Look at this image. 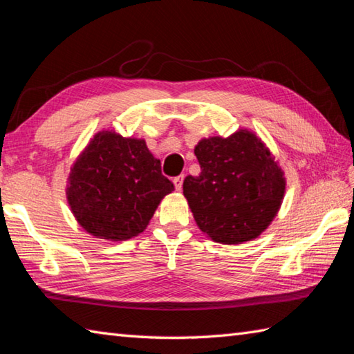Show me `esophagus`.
I'll use <instances>...</instances> for the list:
<instances>
[{"instance_id":"esophagus-1","label":"esophagus","mask_w":354,"mask_h":354,"mask_svg":"<svg viewBox=\"0 0 354 354\" xmlns=\"http://www.w3.org/2000/svg\"><path fill=\"white\" fill-rule=\"evenodd\" d=\"M183 183H184V175H179V176H176L175 179H173V184H175V189L178 192L183 190Z\"/></svg>"}]
</instances>
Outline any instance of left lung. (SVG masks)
<instances>
[{
	"label": "left lung",
	"mask_w": 354,
	"mask_h": 354,
	"mask_svg": "<svg viewBox=\"0 0 354 354\" xmlns=\"http://www.w3.org/2000/svg\"><path fill=\"white\" fill-rule=\"evenodd\" d=\"M201 175L184 179V196L199 230L237 245L259 237L272 222L286 190L283 170L257 135L239 129L194 147Z\"/></svg>",
	"instance_id": "1"
}]
</instances>
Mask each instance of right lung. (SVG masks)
I'll list each match as a JSON object with an SVG mask.
<instances>
[{
    "instance_id": "obj_1",
    "label": "right lung",
    "mask_w": 354,
    "mask_h": 354,
    "mask_svg": "<svg viewBox=\"0 0 354 354\" xmlns=\"http://www.w3.org/2000/svg\"><path fill=\"white\" fill-rule=\"evenodd\" d=\"M173 190L145 140L102 131L73 164L66 199L86 232L120 242L145 231Z\"/></svg>"
}]
</instances>
